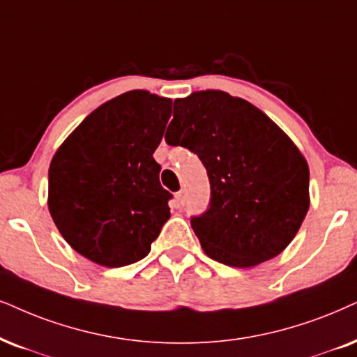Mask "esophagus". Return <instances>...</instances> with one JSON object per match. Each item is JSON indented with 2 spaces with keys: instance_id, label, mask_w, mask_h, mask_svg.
I'll list each match as a JSON object with an SVG mask.
<instances>
[{
  "instance_id": "34e87169",
  "label": "esophagus",
  "mask_w": 357,
  "mask_h": 357,
  "mask_svg": "<svg viewBox=\"0 0 357 357\" xmlns=\"http://www.w3.org/2000/svg\"><path fill=\"white\" fill-rule=\"evenodd\" d=\"M176 199H178V204H184V189H181V191L176 194Z\"/></svg>"
}]
</instances>
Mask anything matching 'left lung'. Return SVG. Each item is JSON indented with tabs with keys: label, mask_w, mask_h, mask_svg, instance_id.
I'll return each mask as SVG.
<instances>
[{
	"label": "left lung",
	"mask_w": 357,
	"mask_h": 357,
	"mask_svg": "<svg viewBox=\"0 0 357 357\" xmlns=\"http://www.w3.org/2000/svg\"><path fill=\"white\" fill-rule=\"evenodd\" d=\"M173 121L179 135L166 132V143L199 156L209 178V207L191 218L206 254L238 268L282 254L310 207L298 148L264 112L220 90L174 100Z\"/></svg>",
	"instance_id": "obj_1"
}]
</instances>
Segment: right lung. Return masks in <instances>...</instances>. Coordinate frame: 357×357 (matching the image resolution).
Instances as JSON below:
<instances>
[{
	"label": "right lung",
	"mask_w": 357,
	"mask_h": 357,
	"mask_svg": "<svg viewBox=\"0 0 357 357\" xmlns=\"http://www.w3.org/2000/svg\"><path fill=\"white\" fill-rule=\"evenodd\" d=\"M169 98L132 90L93 110L49 166V212L85 259L125 267L145 259L169 219L153 153L171 116Z\"/></svg>",
	"instance_id": "1"
}]
</instances>
